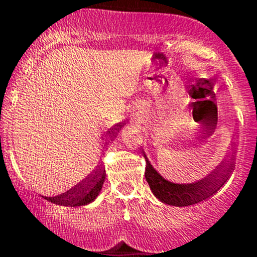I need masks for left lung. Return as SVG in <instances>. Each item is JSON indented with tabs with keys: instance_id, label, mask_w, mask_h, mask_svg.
<instances>
[{
	"instance_id": "8db88e82",
	"label": "left lung",
	"mask_w": 257,
	"mask_h": 257,
	"mask_svg": "<svg viewBox=\"0 0 257 257\" xmlns=\"http://www.w3.org/2000/svg\"><path fill=\"white\" fill-rule=\"evenodd\" d=\"M146 172L145 177L151 190L156 198L162 203L174 207H188L198 204L200 202L213 197L221 187L225 184L234 167L235 153L232 151L229 156L205 178L189 184H176L166 181L147 160L146 155Z\"/></svg>"
}]
</instances>
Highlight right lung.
<instances>
[{
	"label": "right lung",
	"instance_id": "obj_1",
	"mask_svg": "<svg viewBox=\"0 0 257 257\" xmlns=\"http://www.w3.org/2000/svg\"><path fill=\"white\" fill-rule=\"evenodd\" d=\"M123 125H125V122L117 123V125L113 126L107 132L112 135L113 139V136L117 134L118 130L122 127ZM105 177H106L105 169L99 166L81 183L76 184L75 187L71 188L68 192L57 195V197H44V199H47L50 203H54V204L64 205V207H81V205H86L91 203L99 195L102 184H104Z\"/></svg>",
	"mask_w": 257,
	"mask_h": 257
}]
</instances>
